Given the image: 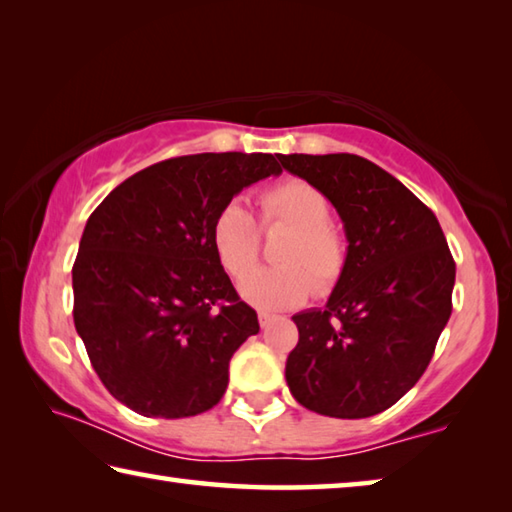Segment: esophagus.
Wrapping results in <instances>:
<instances>
[{"mask_svg": "<svg viewBox=\"0 0 512 512\" xmlns=\"http://www.w3.org/2000/svg\"><path fill=\"white\" fill-rule=\"evenodd\" d=\"M273 323V316L271 314H266V311H259V325L262 327H268Z\"/></svg>", "mask_w": 512, "mask_h": 512, "instance_id": "34e87169", "label": "esophagus"}]
</instances>
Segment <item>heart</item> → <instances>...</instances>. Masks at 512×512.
<instances>
[{
  "instance_id": "b5f03b06",
  "label": "heart",
  "mask_w": 512,
  "mask_h": 512,
  "mask_svg": "<svg viewBox=\"0 0 512 512\" xmlns=\"http://www.w3.org/2000/svg\"><path fill=\"white\" fill-rule=\"evenodd\" d=\"M264 225H287L277 266L259 268L241 282V298L257 309L280 311L305 302L311 293L327 296L348 271V239L329 221V201L307 180L287 178L259 194ZM214 255L225 273L241 280L259 257V230L244 203L228 201L210 230Z\"/></svg>"
}]
</instances>
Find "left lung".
<instances>
[{"instance_id": "1", "label": "left lung", "mask_w": 512, "mask_h": 512, "mask_svg": "<svg viewBox=\"0 0 512 512\" xmlns=\"http://www.w3.org/2000/svg\"><path fill=\"white\" fill-rule=\"evenodd\" d=\"M282 167L336 207L348 271L325 309L293 316L287 384L305 409L359 420L386 411L427 370L452 316L456 264L427 205L352 153L282 155Z\"/></svg>"}]
</instances>
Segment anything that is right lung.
<instances>
[{"mask_svg":"<svg viewBox=\"0 0 512 512\" xmlns=\"http://www.w3.org/2000/svg\"><path fill=\"white\" fill-rule=\"evenodd\" d=\"M280 155L198 153L151 164L103 198L72 268L74 325L110 395L146 418L210 411L232 354L259 332L214 255L216 212L280 176Z\"/></svg>","mask_w":512,"mask_h":512,"instance_id":"obj_1","label":"right lung"}]
</instances>
